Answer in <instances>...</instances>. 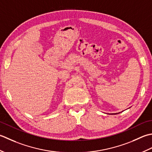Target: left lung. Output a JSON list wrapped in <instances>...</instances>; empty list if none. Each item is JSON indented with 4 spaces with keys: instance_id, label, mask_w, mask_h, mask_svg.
I'll list each match as a JSON object with an SVG mask.
<instances>
[{
    "instance_id": "obj_1",
    "label": "left lung",
    "mask_w": 152,
    "mask_h": 152,
    "mask_svg": "<svg viewBox=\"0 0 152 152\" xmlns=\"http://www.w3.org/2000/svg\"><path fill=\"white\" fill-rule=\"evenodd\" d=\"M115 114H117V113H115Z\"/></svg>"
}]
</instances>
